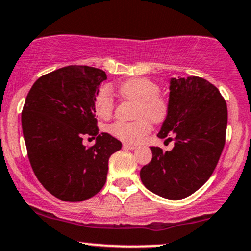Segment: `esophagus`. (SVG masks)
<instances>
[{
  "mask_svg": "<svg viewBox=\"0 0 251 251\" xmlns=\"http://www.w3.org/2000/svg\"><path fill=\"white\" fill-rule=\"evenodd\" d=\"M123 148L126 149V150H134V149H136L137 147H136V145H133V144H126V143H125V144L123 145Z\"/></svg>",
  "mask_w": 251,
  "mask_h": 251,
  "instance_id": "1",
  "label": "esophagus"
}]
</instances>
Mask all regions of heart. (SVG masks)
Returning <instances> with one entry per match:
<instances>
[{
  "mask_svg": "<svg viewBox=\"0 0 251 251\" xmlns=\"http://www.w3.org/2000/svg\"><path fill=\"white\" fill-rule=\"evenodd\" d=\"M123 99L137 102L134 121H115L108 131L115 138L125 143H138L151 131V121L162 123L169 112V101L159 93V85L145 77H134L119 85ZM96 113L101 118H109L114 111L115 102L108 87L99 89L94 98Z\"/></svg>",
  "mask_w": 251,
  "mask_h": 251,
  "instance_id": "b5f03b06",
  "label": "heart"
}]
</instances>
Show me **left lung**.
I'll return each instance as SVG.
<instances>
[{
    "mask_svg": "<svg viewBox=\"0 0 251 251\" xmlns=\"http://www.w3.org/2000/svg\"><path fill=\"white\" fill-rule=\"evenodd\" d=\"M226 125V102L216 85L197 76L172 78L169 112L157 136L175 145L151 148L152 159L140 169L143 184L170 200L197 192L218 164Z\"/></svg>",
    "mask_w": 251,
    "mask_h": 251,
    "instance_id": "8db88e82",
    "label": "left lung"
}]
</instances>
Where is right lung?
I'll list each match as a JSON object with an SVG mask.
<instances>
[{"label": "right lung", "mask_w": 251, "mask_h": 251, "mask_svg": "<svg viewBox=\"0 0 251 251\" xmlns=\"http://www.w3.org/2000/svg\"><path fill=\"white\" fill-rule=\"evenodd\" d=\"M107 75L69 65L39 77L27 94L21 124L29 163L46 191L63 201H83L106 183L108 159L121 143L99 134L94 98ZM97 138L92 147L83 137Z\"/></svg>", "instance_id": "add662e5"}]
</instances>
